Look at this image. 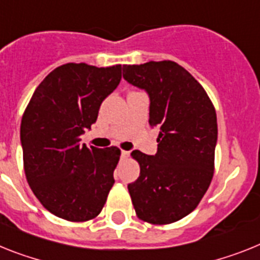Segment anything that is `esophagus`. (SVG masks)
<instances>
[{"label": "esophagus", "mask_w": 260, "mask_h": 260, "mask_svg": "<svg viewBox=\"0 0 260 260\" xmlns=\"http://www.w3.org/2000/svg\"><path fill=\"white\" fill-rule=\"evenodd\" d=\"M121 158H128V156H129V152H126V150H121Z\"/></svg>", "instance_id": "esophagus-1"}]
</instances>
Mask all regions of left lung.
I'll use <instances>...</instances> for the list:
<instances>
[{"instance_id": "left-lung-1", "label": "left lung", "mask_w": 260, "mask_h": 260, "mask_svg": "<svg viewBox=\"0 0 260 260\" xmlns=\"http://www.w3.org/2000/svg\"><path fill=\"white\" fill-rule=\"evenodd\" d=\"M126 82L149 96V124L158 126L157 153L134 150L140 176L128 184L137 217L176 222L197 208L214 173L217 115L204 87L172 60L123 66Z\"/></svg>"}]
</instances>
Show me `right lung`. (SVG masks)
Wrapping results in <instances>:
<instances>
[{
	"instance_id": "obj_1",
	"label": "right lung",
	"mask_w": 260,
	"mask_h": 260,
	"mask_svg": "<svg viewBox=\"0 0 260 260\" xmlns=\"http://www.w3.org/2000/svg\"><path fill=\"white\" fill-rule=\"evenodd\" d=\"M121 80V66L67 63L46 76L21 121L23 167L32 193L50 213L73 222L99 214L120 150L80 144L100 104Z\"/></svg>"
}]
</instances>
